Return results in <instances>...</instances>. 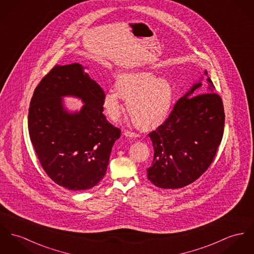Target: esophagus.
Returning a JSON list of instances; mask_svg holds the SVG:
<instances>
[{"mask_svg": "<svg viewBox=\"0 0 254 254\" xmlns=\"http://www.w3.org/2000/svg\"><path fill=\"white\" fill-rule=\"evenodd\" d=\"M124 134H125L126 136L132 137V138H136V137L139 136V134H137L135 132H132V131H129V130H126V131L124 132Z\"/></svg>", "mask_w": 254, "mask_h": 254, "instance_id": "1", "label": "esophagus"}]
</instances>
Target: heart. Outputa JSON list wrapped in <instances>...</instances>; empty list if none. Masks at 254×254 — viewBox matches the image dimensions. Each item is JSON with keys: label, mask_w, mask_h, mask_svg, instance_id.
I'll use <instances>...</instances> for the list:
<instances>
[{"label": "heart", "mask_w": 254, "mask_h": 254, "mask_svg": "<svg viewBox=\"0 0 254 254\" xmlns=\"http://www.w3.org/2000/svg\"><path fill=\"white\" fill-rule=\"evenodd\" d=\"M122 98L127 99V109L138 127L152 128L168 117L173 89L166 78L157 77L149 70L125 72L118 76L116 89H109L103 97V107L112 120L120 117Z\"/></svg>", "instance_id": "b5f03b06"}]
</instances>
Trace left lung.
<instances>
[{
	"label": "left lung",
	"mask_w": 254,
	"mask_h": 254,
	"mask_svg": "<svg viewBox=\"0 0 254 254\" xmlns=\"http://www.w3.org/2000/svg\"><path fill=\"white\" fill-rule=\"evenodd\" d=\"M207 81V90H199L202 83H195L177 101L165 122L149 133L154 160L147 177L157 188L175 190L193 183L215 158L225 115L222 99L214 93L212 80Z\"/></svg>",
	"instance_id": "left-lung-1"
}]
</instances>
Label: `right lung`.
Returning a JSON list of instances; mask_svg holds the SVG:
<instances>
[{
	"mask_svg": "<svg viewBox=\"0 0 254 254\" xmlns=\"http://www.w3.org/2000/svg\"><path fill=\"white\" fill-rule=\"evenodd\" d=\"M80 64L55 65L41 79L31 99L28 128L39 162L52 181L74 191L97 186L107 170L120 128L103 115L104 92ZM84 103L71 114L62 97Z\"/></svg>",
	"mask_w": 254,
	"mask_h": 254,
	"instance_id": "1",
	"label": "right lung"
}]
</instances>
